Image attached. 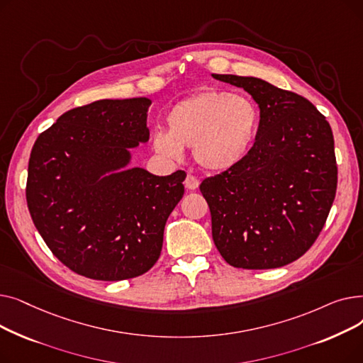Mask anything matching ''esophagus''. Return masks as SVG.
<instances>
[{"label":"esophagus","mask_w":363,"mask_h":363,"mask_svg":"<svg viewBox=\"0 0 363 363\" xmlns=\"http://www.w3.org/2000/svg\"><path fill=\"white\" fill-rule=\"evenodd\" d=\"M199 179L196 178V177H193V175H186V178H185V181H184V185H185V188L186 189H189V191H194V189H197L199 188Z\"/></svg>","instance_id":"esophagus-1"}]
</instances>
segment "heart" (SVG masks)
Instances as JSON below:
<instances>
[{
    "label": "heart",
    "instance_id": "b5f03b06",
    "mask_svg": "<svg viewBox=\"0 0 363 363\" xmlns=\"http://www.w3.org/2000/svg\"><path fill=\"white\" fill-rule=\"evenodd\" d=\"M166 130L152 135V148L167 159H181L193 148L206 170L225 172L249 155L259 129V110L242 94L206 89L178 101L166 114Z\"/></svg>",
    "mask_w": 363,
    "mask_h": 363
}]
</instances>
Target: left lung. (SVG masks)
Instances as JSON below:
<instances>
[{"mask_svg":"<svg viewBox=\"0 0 363 363\" xmlns=\"http://www.w3.org/2000/svg\"><path fill=\"white\" fill-rule=\"evenodd\" d=\"M212 76L249 92L260 111L247 157L200 185L215 245L234 268H281L311 249L328 218L337 189L331 126L301 95L255 76Z\"/></svg>","mask_w":363,"mask_h":363,"instance_id":"1","label":"left lung"}]
</instances>
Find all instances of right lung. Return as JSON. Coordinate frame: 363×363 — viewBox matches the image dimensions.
I'll return each instance as SVG.
<instances>
[{"mask_svg": "<svg viewBox=\"0 0 363 363\" xmlns=\"http://www.w3.org/2000/svg\"><path fill=\"white\" fill-rule=\"evenodd\" d=\"M147 97L100 100L55 121L33 144L26 200L52 255L100 281L145 274L160 256L164 225L184 196L186 174L130 167L150 138Z\"/></svg>", "mask_w": 363, "mask_h": 363, "instance_id": "obj_1", "label": "right lung"}]
</instances>
